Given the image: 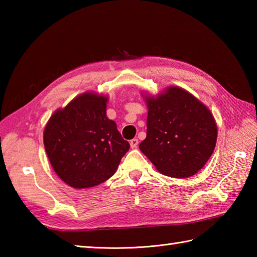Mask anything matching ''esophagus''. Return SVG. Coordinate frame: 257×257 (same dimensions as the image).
Listing matches in <instances>:
<instances>
[{
  "label": "esophagus",
  "mask_w": 257,
  "mask_h": 257,
  "mask_svg": "<svg viewBox=\"0 0 257 257\" xmlns=\"http://www.w3.org/2000/svg\"><path fill=\"white\" fill-rule=\"evenodd\" d=\"M138 144H139V140H138L137 138H134V139L130 140V146H132L133 149H134V148H137Z\"/></svg>",
  "instance_id": "esophagus-1"
}]
</instances>
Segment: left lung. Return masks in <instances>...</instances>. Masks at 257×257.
I'll return each instance as SVG.
<instances>
[{
    "label": "left lung",
    "mask_w": 257,
    "mask_h": 257,
    "mask_svg": "<svg viewBox=\"0 0 257 257\" xmlns=\"http://www.w3.org/2000/svg\"><path fill=\"white\" fill-rule=\"evenodd\" d=\"M147 137L139 145L141 152L166 176H193L215 148L217 130L212 113L179 87L147 98Z\"/></svg>",
    "instance_id": "8db88e82"
}]
</instances>
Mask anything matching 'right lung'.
I'll use <instances>...</instances> for the list:
<instances>
[{
  "mask_svg": "<svg viewBox=\"0 0 257 257\" xmlns=\"http://www.w3.org/2000/svg\"><path fill=\"white\" fill-rule=\"evenodd\" d=\"M106 102V97L86 92L54 112L46 124L48 159L70 187L90 188L106 181L130 148L116 122L107 118Z\"/></svg>",
  "mask_w": 257,
  "mask_h": 257,
  "instance_id": "add662e5",
  "label": "right lung"
}]
</instances>
